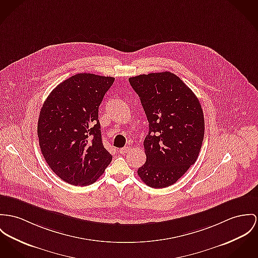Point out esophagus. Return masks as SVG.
Masks as SVG:
<instances>
[{
  "label": "esophagus",
  "mask_w": 258,
  "mask_h": 258,
  "mask_svg": "<svg viewBox=\"0 0 258 258\" xmlns=\"http://www.w3.org/2000/svg\"><path fill=\"white\" fill-rule=\"evenodd\" d=\"M128 151H130V147L128 146H124L123 148H120L119 150V153H121V154H125Z\"/></svg>",
  "instance_id": "obj_1"
}]
</instances>
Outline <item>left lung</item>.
<instances>
[{
    "label": "left lung",
    "instance_id": "left-lung-1",
    "mask_svg": "<svg viewBox=\"0 0 258 258\" xmlns=\"http://www.w3.org/2000/svg\"><path fill=\"white\" fill-rule=\"evenodd\" d=\"M149 132L144 139L146 162L138 175L154 188L167 187L194 165L204 138V116L198 97L170 72L130 78Z\"/></svg>",
    "mask_w": 258,
    "mask_h": 258
}]
</instances>
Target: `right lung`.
Listing matches in <instances>:
<instances>
[{"instance_id":"obj_1","label":"right lung","mask_w":258,"mask_h":258,"mask_svg":"<svg viewBox=\"0 0 258 258\" xmlns=\"http://www.w3.org/2000/svg\"><path fill=\"white\" fill-rule=\"evenodd\" d=\"M114 81L94 74L75 75L53 89L41 108V152L51 170L68 183H93L112 161L102 143L98 109Z\"/></svg>"}]
</instances>
